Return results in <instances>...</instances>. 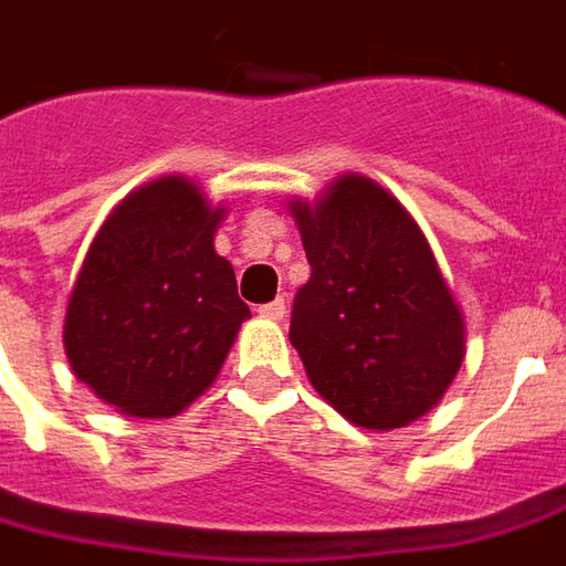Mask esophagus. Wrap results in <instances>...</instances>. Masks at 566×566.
I'll use <instances>...</instances> for the list:
<instances>
[{
    "mask_svg": "<svg viewBox=\"0 0 566 566\" xmlns=\"http://www.w3.org/2000/svg\"><path fill=\"white\" fill-rule=\"evenodd\" d=\"M259 314L261 317H268V321H283V314H286V298H274V302L261 305Z\"/></svg>",
    "mask_w": 566,
    "mask_h": 566,
    "instance_id": "esophagus-1",
    "label": "esophagus"
}]
</instances>
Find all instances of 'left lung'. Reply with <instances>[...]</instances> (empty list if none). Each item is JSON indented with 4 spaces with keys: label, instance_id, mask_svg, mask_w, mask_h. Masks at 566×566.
Wrapping results in <instances>:
<instances>
[{
    "label": "left lung",
    "instance_id": "left-lung-1",
    "mask_svg": "<svg viewBox=\"0 0 566 566\" xmlns=\"http://www.w3.org/2000/svg\"><path fill=\"white\" fill-rule=\"evenodd\" d=\"M311 280L290 342L311 385L348 422L403 428L438 403L465 357V323L434 252L400 202L364 175L292 200Z\"/></svg>",
    "mask_w": 566,
    "mask_h": 566
}]
</instances>
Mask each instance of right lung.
Instances as JSON below:
<instances>
[{
    "label": "right lung",
    "instance_id": "right-lung-1",
    "mask_svg": "<svg viewBox=\"0 0 566 566\" xmlns=\"http://www.w3.org/2000/svg\"><path fill=\"white\" fill-rule=\"evenodd\" d=\"M221 218L193 181L166 175L101 224L70 292L64 350L104 403L169 419L216 381L249 317L212 245Z\"/></svg>",
    "mask_w": 566,
    "mask_h": 566
}]
</instances>
